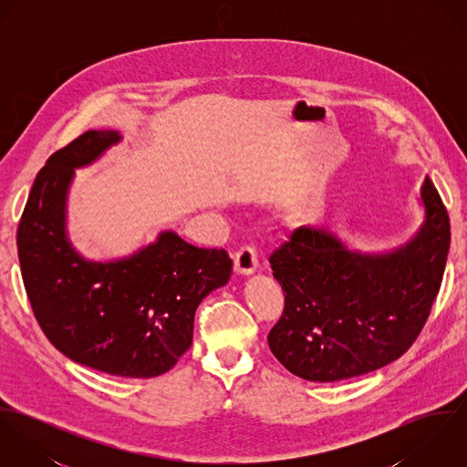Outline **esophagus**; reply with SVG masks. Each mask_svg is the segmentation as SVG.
Masks as SVG:
<instances>
[{
	"mask_svg": "<svg viewBox=\"0 0 467 467\" xmlns=\"http://www.w3.org/2000/svg\"><path fill=\"white\" fill-rule=\"evenodd\" d=\"M234 266L235 271L241 275H250L259 266L257 254L252 246H241L234 255Z\"/></svg>",
	"mask_w": 467,
	"mask_h": 467,
	"instance_id": "obj_1",
	"label": "esophagus"
}]
</instances>
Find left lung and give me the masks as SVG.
Wrapping results in <instances>:
<instances>
[{"label": "left lung", "mask_w": 467, "mask_h": 467, "mask_svg": "<svg viewBox=\"0 0 467 467\" xmlns=\"http://www.w3.org/2000/svg\"><path fill=\"white\" fill-rule=\"evenodd\" d=\"M426 219L389 255L347 250L324 228L300 226L273 250L269 265L284 311L267 334L273 356L307 381H339L400 358L422 331L450 252V215L426 178Z\"/></svg>", "instance_id": "obj_1"}]
</instances>
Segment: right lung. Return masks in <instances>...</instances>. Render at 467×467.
Instances as JSON below:
<instances>
[{
	"instance_id": "1",
	"label": "right lung",
	"mask_w": 467,
	"mask_h": 467,
	"mask_svg": "<svg viewBox=\"0 0 467 467\" xmlns=\"http://www.w3.org/2000/svg\"><path fill=\"white\" fill-rule=\"evenodd\" d=\"M119 140L117 131H86L48 158L17 226V255L34 317L57 350L106 374L156 378L192 345L196 309L228 282L232 259L174 232L109 265L73 252L65 232L73 169Z\"/></svg>"
}]
</instances>
